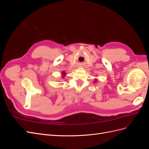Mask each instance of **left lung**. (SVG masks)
Returning <instances> with one entry per match:
<instances>
[{
	"label": "left lung",
	"mask_w": 149,
	"mask_h": 149,
	"mask_svg": "<svg viewBox=\"0 0 149 149\" xmlns=\"http://www.w3.org/2000/svg\"><path fill=\"white\" fill-rule=\"evenodd\" d=\"M94 81L95 82V83H96V81H97V79H94Z\"/></svg>",
	"instance_id": "left-lung-1"
}]
</instances>
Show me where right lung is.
<instances>
[{
    "instance_id": "obj_1",
    "label": "right lung",
    "mask_w": 149,
    "mask_h": 149,
    "mask_svg": "<svg viewBox=\"0 0 149 149\" xmlns=\"http://www.w3.org/2000/svg\"><path fill=\"white\" fill-rule=\"evenodd\" d=\"M66 73H65V71H62L61 72V76H62V78H64L65 76H66Z\"/></svg>"
}]
</instances>
